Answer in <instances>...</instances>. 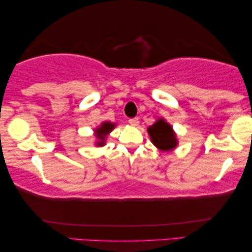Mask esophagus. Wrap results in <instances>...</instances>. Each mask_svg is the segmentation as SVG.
Wrapping results in <instances>:
<instances>
[{
    "label": "esophagus",
    "mask_w": 252,
    "mask_h": 252,
    "mask_svg": "<svg viewBox=\"0 0 252 252\" xmlns=\"http://www.w3.org/2000/svg\"><path fill=\"white\" fill-rule=\"evenodd\" d=\"M128 123H129L130 126L136 127V126H139V123L140 122H139V119H137V118H133V119H129Z\"/></svg>",
    "instance_id": "1"
}]
</instances>
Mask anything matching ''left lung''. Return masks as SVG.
Masks as SVG:
<instances>
[{"label": "left lung", "mask_w": 252, "mask_h": 252, "mask_svg": "<svg viewBox=\"0 0 252 252\" xmlns=\"http://www.w3.org/2000/svg\"><path fill=\"white\" fill-rule=\"evenodd\" d=\"M147 130L151 142L160 151L168 153L178 147L179 141L177 133L174 132L171 124H168L163 117L158 118L153 125L148 127Z\"/></svg>", "instance_id": "obj_1"}]
</instances>
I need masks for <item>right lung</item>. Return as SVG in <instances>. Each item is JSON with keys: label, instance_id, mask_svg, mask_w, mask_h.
Returning a JSON list of instances; mask_svg holds the SVG:
<instances>
[{"label": "right lung", "instance_id": "right-lung-1", "mask_svg": "<svg viewBox=\"0 0 252 252\" xmlns=\"http://www.w3.org/2000/svg\"><path fill=\"white\" fill-rule=\"evenodd\" d=\"M116 124L110 123V122H103L101 125L96 127L94 129V136L96 137L95 140V146L96 147H103L105 146V140L106 136L115 129Z\"/></svg>", "mask_w": 252, "mask_h": 252}]
</instances>
